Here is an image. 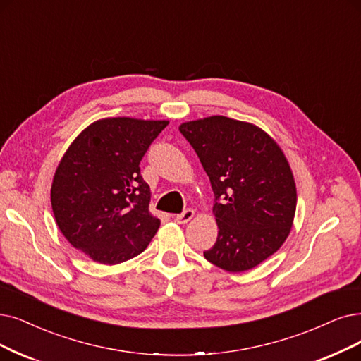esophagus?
<instances>
[{
  "mask_svg": "<svg viewBox=\"0 0 361 361\" xmlns=\"http://www.w3.org/2000/svg\"><path fill=\"white\" fill-rule=\"evenodd\" d=\"M194 218V210L192 209H186L180 214L175 216V221L178 224H188Z\"/></svg>",
  "mask_w": 361,
  "mask_h": 361,
  "instance_id": "esophagus-1",
  "label": "esophagus"
}]
</instances>
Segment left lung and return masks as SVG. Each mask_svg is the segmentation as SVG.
<instances>
[{
  "mask_svg": "<svg viewBox=\"0 0 361 361\" xmlns=\"http://www.w3.org/2000/svg\"><path fill=\"white\" fill-rule=\"evenodd\" d=\"M179 132L203 164L214 194L218 238L204 257L229 272L255 268L290 233L296 186L280 147L261 128L222 115Z\"/></svg>",
  "mask_w": 361,
  "mask_h": 361,
  "instance_id": "8db88e82",
  "label": "left lung"
}]
</instances>
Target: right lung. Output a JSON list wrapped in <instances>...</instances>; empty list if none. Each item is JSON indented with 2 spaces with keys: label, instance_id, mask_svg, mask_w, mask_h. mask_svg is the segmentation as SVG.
Returning <instances> with one entry per match:
<instances>
[{
  "label": "right lung",
  "instance_id": "1",
  "mask_svg": "<svg viewBox=\"0 0 361 361\" xmlns=\"http://www.w3.org/2000/svg\"><path fill=\"white\" fill-rule=\"evenodd\" d=\"M169 121L105 118L71 143L51 185L57 226L94 262L115 265L147 249L160 219L149 213L140 161Z\"/></svg>",
  "mask_w": 361,
  "mask_h": 361
}]
</instances>
